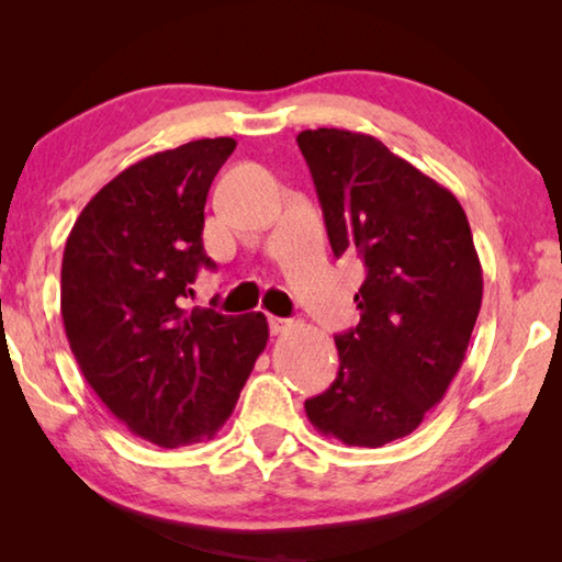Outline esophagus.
Segmentation results:
<instances>
[{
	"label": "esophagus",
	"mask_w": 562,
	"mask_h": 562,
	"mask_svg": "<svg viewBox=\"0 0 562 562\" xmlns=\"http://www.w3.org/2000/svg\"><path fill=\"white\" fill-rule=\"evenodd\" d=\"M270 331L272 335H284V331L292 329V319H284V317H270Z\"/></svg>",
	"instance_id": "34e87169"
}]
</instances>
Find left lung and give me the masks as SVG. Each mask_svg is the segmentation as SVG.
Masks as SVG:
<instances>
[{
    "label": "left lung",
    "instance_id": "8db88e82",
    "mask_svg": "<svg viewBox=\"0 0 562 562\" xmlns=\"http://www.w3.org/2000/svg\"><path fill=\"white\" fill-rule=\"evenodd\" d=\"M297 146L331 250L357 252L367 268L359 325L335 337V384L304 412L319 434L379 449L412 434L459 374L481 310V260L451 190L382 140L317 128Z\"/></svg>",
    "mask_w": 562,
    "mask_h": 562
}]
</instances>
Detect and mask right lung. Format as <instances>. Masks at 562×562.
I'll use <instances>...</instances> for the list:
<instances>
[{"mask_svg": "<svg viewBox=\"0 0 562 562\" xmlns=\"http://www.w3.org/2000/svg\"><path fill=\"white\" fill-rule=\"evenodd\" d=\"M233 138L190 140L103 186L76 217L61 260V319L109 412L164 449L227 422L270 331L262 312L186 310L201 268L205 198Z\"/></svg>", "mask_w": 562, "mask_h": 562, "instance_id": "1", "label": "right lung"}]
</instances>
